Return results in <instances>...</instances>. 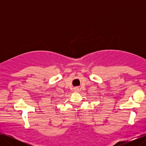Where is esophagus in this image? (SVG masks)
Here are the masks:
<instances>
[{
	"instance_id": "1",
	"label": "esophagus",
	"mask_w": 146,
	"mask_h": 146,
	"mask_svg": "<svg viewBox=\"0 0 146 146\" xmlns=\"http://www.w3.org/2000/svg\"><path fill=\"white\" fill-rule=\"evenodd\" d=\"M79 90H78V88H76V91H78Z\"/></svg>"
}]
</instances>
